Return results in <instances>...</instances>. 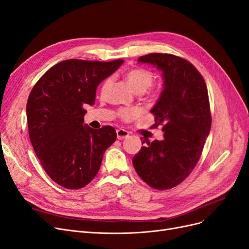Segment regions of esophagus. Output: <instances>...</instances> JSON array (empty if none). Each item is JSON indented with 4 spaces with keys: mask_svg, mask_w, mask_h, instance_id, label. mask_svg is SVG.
<instances>
[{
    "mask_svg": "<svg viewBox=\"0 0 249 249\" xmlns=\"http://www.w3.org/2000/svg\"><path fill=\"white\" fill-rule=\"evenodd\" d=\"M116 132H117V138L120 140L129 136V132L125 130V129H117Z\"/></svg>",
    "mask_w": 249,
    "mask_h": 249,
    "instance_id": "obj_1",
    "label": "esophagus"
}]
</instances>
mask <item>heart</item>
I'll return each instance as SVG.
<instances>
[{
  "label": "heart",
  "mask_w": 249,
  "mask_h": 249,
  "mask_svg": "<svg viewBox=\"0 0 249 249\" xmlns=\"http://www.w3.org/2000/svg\"><path fill=\"white\" fill-rule=\"evenodd\" d=\"M126 79L128 83L130 84L131 88L138 93L144 92L147 89L149 88L154 81V75L150 71L142 69V68H134L129 70L126 73ZM109 80H106L103 85V90L106 89ZM147 92L151 95H156L158 90L155 89H149ZM140 114L142 110L139 107H127V109H121L119 111V116L121 117L124 121H131L136 119Z\"/></svg>",
  "instance_id": "obj_1"
}]
</instances>
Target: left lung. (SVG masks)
<instances>
[{"label":"left lung","mask_w":249,"mask_h":249,"mask_svg":"<svg viewBox=\"0 0 249 249\" xmlns=\"http://www.w3.org/2000/svg\"><path fill=\"white\" fill-rule=\"evenodd\" d=\"M161 71L164 89L150 113L163 125V140L144 144L132 163L147 185L164 190L177 186L190 174L209 136L212 116L208 89L201 74L185 59L154 53L138 58Z\"/></svg>","instance_id":"8db88e82"}]
</instances>
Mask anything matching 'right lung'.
I'll list each match as a JSON object with an SVG mask.
<instances>
[{"label": "right lung", "instance_id": "add662e5", "mask_svg": "<svg viewBox=\"0 0 249 249\" xmlns=\"http://www.w3.org/2000/svg\"><path fill=\"white\" fill-rule=\"evenodd\" d=\"M123 64L65 60L49 69L32 89L26 105L29 138L50 178L67 189L88 185L100 170L115 128L83 125L85 105L92 106L98 85Z\"/></svg>", "mask_w": 249, "mask_h": 249}]
</instances>
